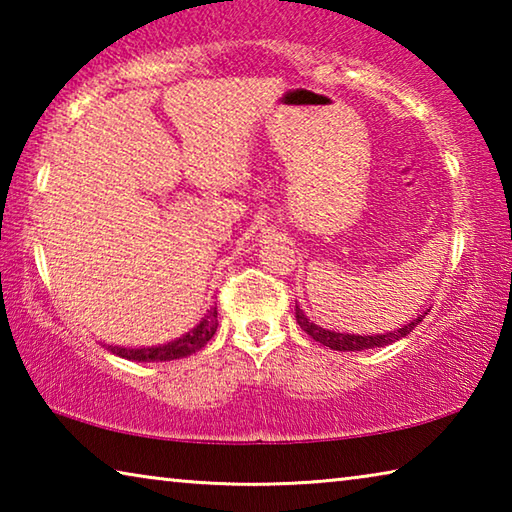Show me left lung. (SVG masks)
<instances>
[{"label": "left lung", "instance_id": "obj_1", "mask_svg": "<svg viewBox=\"0 0 512 512\" xmlns=\"http://www.w3.org/2000/svg\"><path fill=\"white\" fill-rule=\"evenodd\" d=\"M424 316H418L411 323H406L402 327L393 329V332H384V334H348V332H336V329H327L316 325L314 320H309L305 311L300 309L296 302V320L298 325L305 329V332L311 336V339L323 343L325 348L339 350V352H361V350H372V348H384V345H391L395 341L404 339L413 332V327H418V323Z\"/></svg>", "mask_w": 512, "mask_h": 512}]
</instances>
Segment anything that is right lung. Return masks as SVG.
<instances>
[{
	"instance_id": "add662e5",
	"label": "right lung",
	"mask_w": 512,
	"mask_h": 512,
	"mask_svg": "<svg viewBox=\"0 0 512 512\" xmlns=\"http://www.w3.org/2000/svg\"><path fill=\"white\" fill-rule=\"evenodd\" d=\"M216 314H219V311H216V307H212L192 329H189L187 334L178 336V339H173L169 343L151 345V348H119V345H108V350L112 354H117V357H121V359L142 361V363L183 359V357H189V354H196L198 350L205 348L207 341L212 339L216 327H219V318H216Z\"/></svg>"
}]
</instances>
